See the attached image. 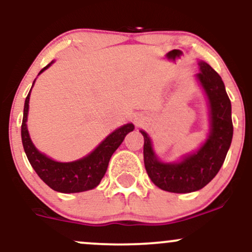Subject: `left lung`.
<instances>
[{
  "mask_svg": "<svg viewBox=\"0 0 252 252\" xmlns=\"http://www.w3.org/2000/svg\"><path fill=\"white\" fill-rule=\"evenodd\" d=\"M196 75L208 97L211 108V133L199 151L179 163H162L157 159L151 140L144 131V164L146 172L158 188L171 193H191L211 182L219 172L230 149L233 135L231 101L218 72L200 62Z\"/></svg>",
  "mask_w": 252,
  "mask_h": 252,
  "instance_id": "8db88e82",
  "label": "left lung"
}]
</instances>
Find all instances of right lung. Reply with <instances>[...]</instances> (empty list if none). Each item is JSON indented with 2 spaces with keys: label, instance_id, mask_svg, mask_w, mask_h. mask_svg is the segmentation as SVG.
<instances>
[{
  "label": "right lung",
  "instance_id": "add662e5",
  "mask_svg": "<svg viewBox=\"0 0 252 252\" xmlns=\"http://www.w3.org/2000/svg\"><path fill=\"white\" fill-rule=\"evenodd\" d=\"M51 64L52 63L47 64L39 73L46 70ZM31 90L28 93L26 101H25L24 118H22L21 125V139L24 150L32 168L34 169L38 176L50 188H52L56 191L80 193V191H86L95 188L106 174L112 155L125 139L126 134L133 131L134 126L132 124H127V125L115 129L92 154L82 158V159L69 163L56 162V160H52L51 158L40 154L33 145L30 134H28L26 121L28 107H30L28 103H30Z\"/></svg>",
  "mask_w": 252,
  "mask_h": 252
}]
</instances>
